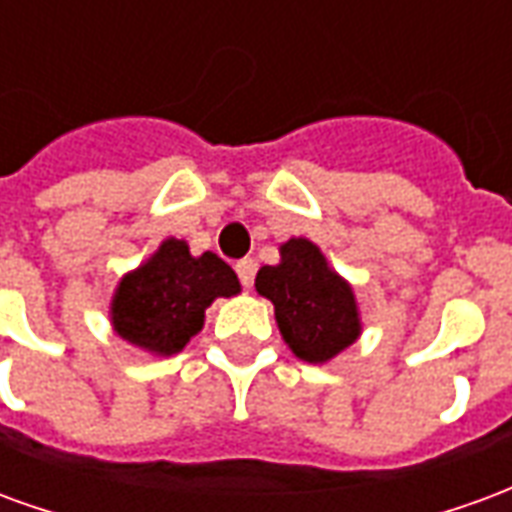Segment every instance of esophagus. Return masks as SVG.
I'll use <instances>...</instances> for the list:
<instances>
[{
  "label": "esophagus",
  "mask_w": 512,
  "mask_h": 512,
  "mask_svg": "<svg viewBox=\"0 0 512 512\" xmlns=\"http://www.w3.org/2000/svg\"><path fill=\"white\" fill-rule=\"evenodd\" d=\"M235 274H238L244 288H252V282H255V263H252L249 257L238 260V263H235Z\"/></svg>",
  "instance_id": "1"
}]
</instances>
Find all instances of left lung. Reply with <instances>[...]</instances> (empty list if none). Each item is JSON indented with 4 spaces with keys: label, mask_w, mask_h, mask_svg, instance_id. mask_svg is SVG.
<instances>
[{
    "label": "left lung",
    "mask_w": 512,
    "mask_h": 512,
    "mask_svg": "<svg viewBox=\"0 0 512 512\" xmlns=\"http://www.w3.org/2000/svg\"><path fill=\"white\" fill-rule=\"evenodd\" d=\"M255 288L271 299L279 332L304 362H329L359 337L354 290L307 238H290L282 263L257 271Z\"/></svg>",
    "instance_id": "1"
}]
</instances>
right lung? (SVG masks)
<instances>
[{
  "mask_svg": "<svg viewBox=\"0 0 512 512\" xmlns=\"http://www.w3.org/2000/svg\"><path fill=\"white\" fill-rule=\"evenodd\" d=\"M241 290L222 257H191L189 246L169 238L156 255L128 274L115 293L112 323L128 343L153 354H178L202 329L205 307Z\"/></svg>",
  "mask_w": 512,
  "mask_h": 512,
  "instance_id": "right-lung-1",
  "label": "right lung"
}]
</instances>
